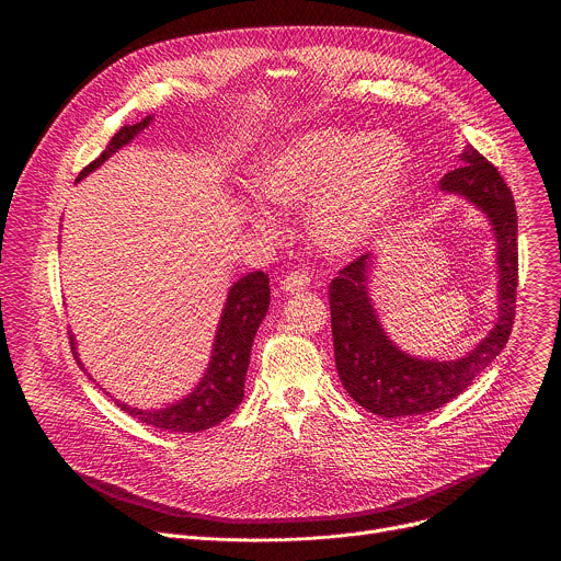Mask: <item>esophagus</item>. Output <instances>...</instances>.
<instances>
[{
    "label": "esophagus",
    "mask_w": 561,
    "mask_h": 561,
    "mask_svg": "<svg viewBox=\"0 0 561 561\" xmlns=\"http://www.w3.org/2000/svg\"><path fill=\"white\" fill-rule=\"evenodd\" d=\"M310 286V277H308V273L306 271H290L284 279H282V288L286 290V293H301V290H306Z\"/></svg>",
    "instance_id": "34e87169"
}]
</instances>
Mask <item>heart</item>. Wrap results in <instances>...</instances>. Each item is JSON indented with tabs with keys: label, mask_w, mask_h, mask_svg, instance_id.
Listing matches in <instances>:
<instances>
[{
	"label": "heart",
	"mask_w": 561,
	"mask_h": 561,
	"mask_svg": "<svg viewBox=\"0 0 561 561\" xmlns=\"http://www.w3.org/2000/svg\"><path fill=\"white\" fill-rule=\"evenodd\" d=\"M409 173L404 141L388 133L319 128L275 150L257 175L260 193L288 208L314 202L312 228L337 253L355 251L390 221ZM257 224L271 226L266 210Z\"/></svg>",
	"instance_id": "b5f03b06"
}]
</instances>
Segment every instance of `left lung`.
Here are the masks:
<instances>
[{
  "mask_svg": "<svg viewBox=\"0 0 561 561\" xmlns=\"http://www.w3.org/2000/svg\"><path fill=\"white\" fill-rule=\"evenodd\" d=\"M461 167L442 178V191L463 195L484 210L497 234L500 317L489 337L457 362L415 359L392 346L383 335L368 299L370 257L348 262L331 282V324L340 379L348 394L366 411L381 417L426 415L461 394L506 346L519 282L517 210L511 188L500 171L466 146Z\"/></svg>",
  "mask_w": 561,
  "mask_h": 561,
  "instance_id": "8db88e82",
  "label": "left lung"
}]
</instances>
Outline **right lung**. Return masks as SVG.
Masks as SVG:
<instances>
[{
  "instance_id": "right-lung-1",
  "label": "right lung",
  "mask_w": 561,
  "mask_h": 561,
  "mask_svg": "<svg viewBox=\"0 0 561 561\" xmlns=\"http://www.w3.org/2000/svg\"><path fill=\"white\" fill-rule=\"evenodd\" d=\"M150 115L133 126H122L113 139L108 141L106 150L91 162L77 180H82L91 171H95L106 159L128 144L137 133H141L150 124ZM271 304V288L268 275L264 271L249 273L239 279L226 299V308L221 314V322L217 329V340L213 348L210 366L202 379V383L182 402L164 409V411H137L128 409L126 404H117L124 413L135 417L146 426L162 428L169 433H199L219 422H224L244 399V377L251 362V346L255 333L262 324V319L268 312ZM70 335V348L77 359L75 346ZM82 366V362L77 359Z\"/></svg>"
}]
</instances>
